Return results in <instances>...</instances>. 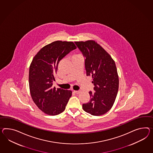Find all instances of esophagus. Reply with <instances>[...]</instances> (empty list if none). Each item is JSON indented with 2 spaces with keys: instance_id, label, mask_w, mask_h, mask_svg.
Wrapping results in <instances>:
<instances>
[{
  "instance_id": "34e87169",
  "label": "esophagus",
  "mask_w": 153,
  "mask_h": 153,
  "mask_svg": "<svg viewBox=\"0 0 153 153\" xmlns=\"http://www.w3.org/2000/svg\"><path fill=\"white\" fill-rule=\"evenodd\" d=\"M74 92L75 94H79L80 92H81V91L80 90H78V91H77V90H74Z\"/></svg>"
}]
</instances>
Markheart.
Here are the masks:
<instances>
[{"mask_svg":"<svg viewBox=\"0 0 153 153\" xmlns=\"http://www.w3.org/2000/svg\"><path fill=\"white\" fill-rule=\"evenodd\" d=\"M79 56H81L79 54H75V55H73V58H76V57H79Z\"/></svg>","mask_w":153,"mask_h":153,"instance_id":"b5f03b06","label":"heart"}]
</instances>
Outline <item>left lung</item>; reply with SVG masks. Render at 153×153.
Returning <instances> with one entry per match:
<instances>
[{
    "mask_svg": "<svg viewBox=\"0 0 153 153\" xmlns=\"http://www.w3.org/2000/svg\"><path fill=\"white\" fill-rule=\"evenodd\" d=\"M75 43L85 58L86 75L92 76L95 86V92H89L90 101L82 104V109L92 115H102L112 108L118 94L119 77L115 63L94 40Z\"/></svg>",
    "mask_w": 153,
    "mask_h": 153,
    "instance_id": "left-lung-1",
    "label": "left lung"
}]
</instances>
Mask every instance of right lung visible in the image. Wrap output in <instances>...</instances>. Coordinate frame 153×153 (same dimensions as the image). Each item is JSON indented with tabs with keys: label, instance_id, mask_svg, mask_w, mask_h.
Returning <instances> with one entry per match:
<instances>
[{
	"label": "right lung",
	"instance_id": "right-lung-1",
	"mask_svg": "<svg viewBox=\"0 0 153 153\" xmlns=\"http://www.w3.org/2000/svg\"><path fill=\"white\" fill-rule=\"evenodd\" d=\"M76 47L72 42L57 40L42 48L29 67V84L31 98L44 113H62L71 96V90L53 87L60 61Z\"/></svg>",
	"mask_w": 153,
	"mask_h": 153
}]
</instances>
